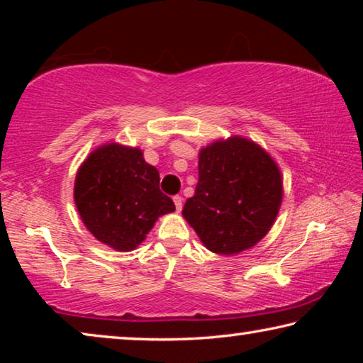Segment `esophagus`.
<instances>
[{
  "mask_svg": "<svg viewBox=\"0 0 363 363\" xmlns=\"http://www.w3.org/2000/svg\"><path fill=\"white\" fill-rule=\"evenodd\" d=\"M173 201H174V205H176V210L181 211L182 210V196L181 195H174L173 196Z\"/></svg>",
  "mask_w": 363,
  "mask_h": 363,
  "instance_id": "esophagus-1",
  "label": "esophagus"
}]
</instances>
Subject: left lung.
Here are the masks:
<instances>
[{
    "label": "left lung",
    "instance_id": "obj_1",
    "mask_svg": "<svg viewBox=\"0 0 363 363\" xmlns=\"http://www.w3.org/2000/svg\"><path fill=\"white\" fill-rule=\"evenodd\" d=\"M284 182L269 153L253 140H216L199 155V184L182 214L213 253H242L262 240L277 218Z\"/></svg>",
    "mask_w": 363,
    "mask_h": 363
}]
</instances>
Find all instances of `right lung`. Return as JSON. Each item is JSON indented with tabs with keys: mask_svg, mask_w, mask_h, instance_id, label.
<instances>
[{
	"mask_svg": "<svg viewBox=\"0 0 363 363\" xmlns=\"http://www.w3.org/2000/svg\"><path fill=\"white\" fill-rule=\"evenodd\" d=\"M73 195L86 229L116 251L136 248L160 216L176 210L160 190L158 169L143 152L115 143L84 160Z\"/></svg>",
	"mask_w": 363,
	"mask_h": 363,
	"instance_id": "add662e5",
	"label": "right lung"
}]
</instances>
